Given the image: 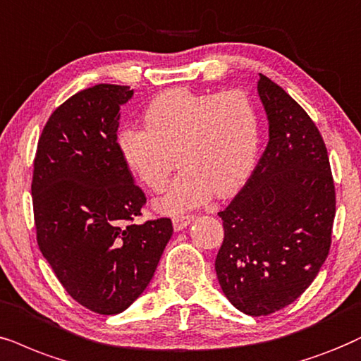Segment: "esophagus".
Listing matches in <instances>:
<instances>
[{
	"mask_svg": "<svg viewBox=\"0 0 361 361\" xmlns=\"http://www.w3.org/2000/svg\"><path fill=\"white\" fill-rule=\"evenodd\" d=\"M193 220H195L193 214H181V216H175L173 218V228H175L176 231H181L183 228L188 226Z\"/></svg>",
	"mask_w": 361,
	"mask_h": 361,
	"instance_id": "34e87169",
	"label": "esophagus"
}]
</instances>
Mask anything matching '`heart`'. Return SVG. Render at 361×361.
Listing matches in <instances>:
<instances>
[{"label":"heart","mask_w":361,"mask_h":361,"mask_svg":"<svg viewBox=\"0 0 361 361\" xmlns=\"http://www.w3.org/2000/svg\"><path fill=\"white\" fill-rule=\"evenodd\" d=\"M143 123L145 130L123 128L118 149L131 175L154 193L166 186L176 154L181 170L158 200L159 212H183L212 195L226 198L252 175L262 125L257 106L243 91L168 90L148 104Z\"/></svg>","instance_id":"b5f03b06"}]
</instances>
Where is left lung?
I'll list each match as a JSON object with an SVG mask.
<instances>
[{"label":"left lung","mask_w":361,"mask_h":361,"mask_svg":"<svg viewBox=\"0 0 361 361\" xmlns=\"http://www.w3.org/2000/svg\"><path fill=\"white\" fill-rule=\"evenodd\" d=\"M268 145L233 202L214 270L230 303L264 317L293 303L330 252L335 185L323 138L293 98L259 75Z\"/></svg>","instance_id":"8db88e82"}]
</instances>
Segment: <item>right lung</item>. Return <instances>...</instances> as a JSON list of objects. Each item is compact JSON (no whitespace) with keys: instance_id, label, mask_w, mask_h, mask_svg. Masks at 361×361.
Returning a JSON list of instances; mask_svg holds the SVG:
<instances>
[{"instance_id":"obj_1","label":"right lung","mask_w":361,"mask_h":361,"mask_svg":"<svg viewBox=\"0 0 361 361\" xmlns=\"http://www.w3.org/2000/svg\"><path fill=\"white\" fill-rule=\"evenodd\" d=\"M130 86L97 85L49 116L35 157L36 240L68 295L118 314L149 285L173 235L170 218L133 223L147 203L118 149Z\"/></svg>"}]
</instances>
